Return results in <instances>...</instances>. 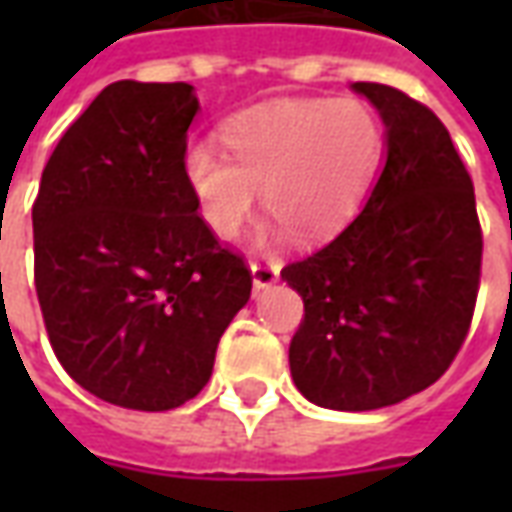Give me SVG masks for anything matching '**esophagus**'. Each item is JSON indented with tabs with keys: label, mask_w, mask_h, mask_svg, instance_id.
<instances>
[{
	"label": "esophagus",
	"mask_w": 512,
	"mask_h": 512,
	"mask_svg": "<svg viewBox=\"0 0 512 512\" xmlns=\"http://www.w3.org/2000/svg\"><path fill=\"white\" fill-rule=\"evenodd\" d=\"M252 279L255 288H268L279 279V266L274 260H252Z\"/></svg>",
	"instance_id": "esophagus-1"
}]
</instances>
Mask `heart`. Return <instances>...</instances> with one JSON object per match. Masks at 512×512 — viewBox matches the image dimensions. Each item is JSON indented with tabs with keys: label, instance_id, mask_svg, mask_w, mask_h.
Wrapping results in <instances>:
<instances>
[{
	"label": "heart",
	"instance_id": "obj_1",
	"mask_svg": "<svg viewBox=\"0 0 512 512\" xmlns=\"http://www.w3.org/2000/svg\"><path fill=\"white\" fill-rule=\"evenodd\" d=\"M224 147L194 142L183 175L205 224L235 238L263 205L299 238L332 233L354 213L381 150L373 112L359 101H282L224 128Z\"/></svg>",
	"mask_w": 512,
	"mask_h": 512
}]
</instances>
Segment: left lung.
Instances as JSON below:
<instances>
[{
  "label": "left lung",
  "mask_w": 512,
  "mask_h": 512,
  "mask_svg": "<svg viewBox=\"0 0 512 512\" xmlns=\"http://www.w3.org/2000/svg\"><path fill=\"white\" fill-rule=\"evenodd\" d=\"M386 126V164L365 208L318 252L282 268L304 318L293 384L337 411L392 406L436 384L472 326L483 230L450 131L389 84L356 82Z\"/></svg>",
  "instance_id": "obj_1"
}]
</instances>
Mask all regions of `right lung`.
Returning <instances> with one entry per match:
<instances>
[{"label": "right lung", "mask_w": 512, "mask_h": 512, "mask_svg": "<svg viewBox=\"0 0 512 512\" xmlns=\"http://www.w3.org/2000/svg\"><path fill=\"white\" fill-rule=\"evenodd\" d=\"M186 82L109 84L54 147L32 205L35 290L54 356L90 395L169 411L208 384L252 271L183 175Z\"/></svg>", "instance_id": "1"}]
</instances>
